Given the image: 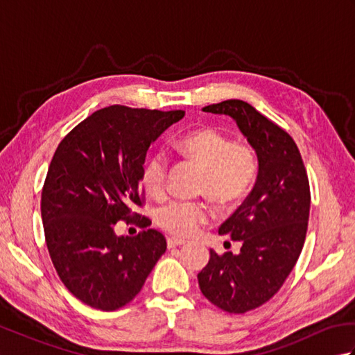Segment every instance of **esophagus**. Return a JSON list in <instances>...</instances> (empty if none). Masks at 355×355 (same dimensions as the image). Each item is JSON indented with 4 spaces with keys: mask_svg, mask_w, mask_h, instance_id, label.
<instances>
[{
    "mask_svg": "<svg viewBox=\"0 0 355 355\" xmlns=\"http://www.w3.org/2000/svg\"><path fill=\"white\" fill-rule=\"evenodd\" d=\"M186 243H187V241H186V239H182V238H175V236L168 238V247H169V248L184 245Z\"/></svg>",
    "mask_w": 355,
    "mask_h": 355,
    "instance_id": "34e87169",
    "label": "esophagus"
}]
</instances>
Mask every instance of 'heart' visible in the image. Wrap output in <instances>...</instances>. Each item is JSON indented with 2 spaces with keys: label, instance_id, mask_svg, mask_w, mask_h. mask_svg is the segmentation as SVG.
<instances>
[{
  "label": "heart",
  "instance_id": "1",
  "mask_svg": "<svg viewBox=\"0 0 355 355\" xmlns=\"http://www.w3.org/2000/svg\"><path fill=\"white\" fill-rule=\"evenodd\" d=\"M178 149L197 162L206 171L202 191L220 205H232L250 189L258 163L253 150L239 146L229 135L215 130H202L187 134L178 141ZM169 157L155 153L143 164L141 183L149 195L160 198L166 191ZM210 210L206 205L175 200L157 210V224L177 236H189L201 224L207 223Z\"/></svg>",
  "mask_w": 355,
  "mask_h": 355
}]
</instances>
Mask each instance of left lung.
<instances>
[{"label": "left lung", "instance_id": "left-lung-1", "mask_svg": "<svg viewBox=\"0 0 355 355\" xmlns=\"http://www.w3.org/2000/svg\"><path fill=\"white\" fill-rule=\"evenodd\" d=\"M229 116L258 158L252 192L218 233L239 241L238 254L210 248L198 273L201 293L221 310L241 314L266 304L296 266L310 216V184L296 143L244 101L202 108Z\"/></svg>", "mask_w": 355, "mask_h": 355}]
</instances>
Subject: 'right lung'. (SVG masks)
<instances>
[{"label":"right lung","instance_id":"obj_1","mask_svg":"<svg viewBox=\"0 0 355 355\" xmlns=\"http://www.w3.org/2000/svg\"><path fill=\"white\" fill-rule=\"evenodd\" d=\"M184 117L112 105L93 112L59 143L45 178L41 215L53 266L69 291L102 311H114L140 293L166 252L160 232L117 235L120 220L148 218L141 169L149 146Z\"/></svg>","mask_w":355,"mask_h":355}]
</instances>
